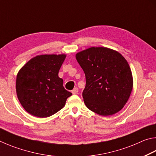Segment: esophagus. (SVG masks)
I'll return each mask as SVG.
<instances>
[{"label": "esophagus", "instance_id": "34e87169", "mask_svg": "<svg viewBox=\"0 0 156 156\" xmlns=\"http://www.w3.org/2000/svg\"><path fill=\"white\" fill-rule=\"evenodd\" d=\"M72 94H78V89L77 88V87H76V88H74L73 89V90L72 91Z\"/></svg>", "mask_w": 156, "mask_h": 156}]
</instances>
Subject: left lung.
I'll return each mask as SVG.
<instances>
[{
  "label": "left lung",
  "instance_id": "1",
  "mask_svg": "<svg viewBox=\"0 0 156 156\" xmlns=\"http://www.w3.org/2000/svg\"><path fill=\"white\" fill-rule=\"evenodd\" d=\"M86 77L84 104L100 115H112L122 109L133 89V76L126 60L104 47L84 49L76 55Z\"/></svg>",
  "mask_w": 156,
  "mask_h": 156
}]
</instances>
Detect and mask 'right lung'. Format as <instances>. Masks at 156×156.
<instances>
[{"mask_svg": "<svg viewBox=\"0 0 156 156\" xmlns=\"http://www.w3.org/2000/svg\"><path fill=\"white\" fill-rule=\"evenodd\" d=\"M66 54H44L32 58L16 76L18 99L26 112L38 118L55 114L72 94L63 87L58 72Z\"/></svg>", "mask_w": 156, "mask_h": 156, "instance_id": "right-lung-1", "label": "right lung"}]
</instances>
